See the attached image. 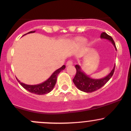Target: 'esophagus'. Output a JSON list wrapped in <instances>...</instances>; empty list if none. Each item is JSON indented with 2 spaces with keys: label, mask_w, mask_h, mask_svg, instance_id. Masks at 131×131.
<instances>
[{
  "label": "esophagus",
  "mask_w": 131,
  "mask_h": 131,
  "mask_svg": "<svg viewBox=\"0 0 131 131\" xmlns=\"http://www.w3.org/2000/svg\"><path fill=\"white\" fill-rule=\"evenodd\" d=\"M73 64V61L72 60H68L67 63V66H71Z\"/></svg>",
  "instance_id": "1"
}]
</instances>
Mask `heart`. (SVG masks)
<instances>
[{
  "instance_id": "heart-1",
  "label": "heart",
  "mask_w": 131,
  "mask_h": 131,
  "mask_svg": "<svg viewBox=\"0 0 131 131\" xmlns=\"http://www.w3.org/2000/svg\"><path fill=\"white\" fill-rule=\"evenodd\" d=\"M77 42L80 44H84V43H86V39H84V38H79L77 39Z\"/></svg>"
}]
</instances>
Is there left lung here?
<instances>
[{
    "mask_svg": "<svg viewBox=\"0 0 131 131\" xmlns=\"http://www.w3.org/2000/svg\"><path fill=\"white\" fill-rule=\"evenodd\" d=\"M100 37H101V39H107V40L110 41L113 43V46H114L116 51H117L115 43L114 40H113L112 37L108 35L106 33L103 32L101 34ZM115 67V64L113 70L111 71L110 73L108 74L107 76L105 77L104 78H102V79H92L89 76L87 75L82 70L81 67L78 65V64H76L75 68L77 70V72L75 77L73 79V82L79 90L85 92H92L102 88L107 82L111 79L113 73H114Z\"/></svg>",
    "mask_w": 131,
    "mask_h": 131,
    "instance_id": "obj_1",
    "label": "left lung"
}]
</instances>
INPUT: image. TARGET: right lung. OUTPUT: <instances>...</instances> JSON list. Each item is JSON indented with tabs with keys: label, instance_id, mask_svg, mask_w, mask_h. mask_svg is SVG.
<instances>
[{
	"label": "right lung",
	"instance_id": "obj_1",
	"mask_svg": "<svg viewBox=\"0 0 131 131\" xmlns=\"http://www.w3.org/2000/svg\"><path fill=\"white\" fill-rule=\"evenodd\" d=\"M34 32H35V31H31L27 33V34ZM25 35H26V34H25ZM65 65H63L60 68L55 71L47 80L41 83V84H37V85H27V84H25L24 83L21 82L18 79L17 80H18V82L21 84V85L29 92L38 95L46 94L50 92L53 89L54 87L55 84L56 83L58 74L60 73L61 71L63 70L65 68Z\"/></svg>",
	"mask_w": 131,
	"mask_h": 131
}]
</instances>
